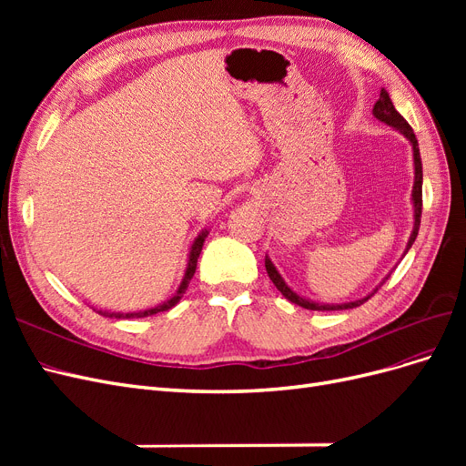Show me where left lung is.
I'll use <instances>...</instances> for the list:
<instances>
[{
	"label": "left lung",
	"mask_w": 466,
	"mask_h": 466,
	"mask_svg": "<svg viewBox=\"0 0 466 466\" xmlns=\"http://www.w3.org/2000/svg\"><path fill=\"white\" fill-rule=\"evenodd\" d=\"M373 115H375L377 120L385 122V124L392 126V128H397L400 134H404L408 139H410L412 149H414V190H412V200H414V229H412V235H410V241H408V247H406V252H408V248L412 247V243L416 241V237H418L420 218H421V180H424V178H421V157H420L418 139H416V134H414V130H412V126L408 124V122L399 115L397 108H394V105H392V101H390L389 93H387L385 89H380L379 101H377L375 106H373ZM264 264H266L268 276H270V279L274 281V286L281 291V295H284V298H286L288 301H291V303H295V305H299V307H303V309H311V311H340V309H354V307H360L361 303H365L370 298H373V295L377 293V289H379L380 286H383V284H380L371 295H368V298H363V299H360V301H351V303H344V305H320V303H313V301H309V299H303V298H299L298 293L291 291V289L286 286V281L281 279V276L278 274L276 266L272 264L270 258L266 257V258H264Z\"/></svg>",
	"instance_id": "left-lung-1"
}]
</instances>
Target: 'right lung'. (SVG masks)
I'll list each match as a JSON object with an SVG mask.
<instances>
[{"instance_id":"add662e5","label":"right lung","mask_w":466,"mask_h":466,"mask_svg":"<svg viewBox=\"0 0 466 466\" xmlns=\"http://www.w3.org/2000/svg\"><path fill=\"white\" fill-rule=\"evenodd\" d=\"M206 237H208V231H202V233L198 235V238H196V241H194V245H192V248H190V258H188V268H187L185 279H182V284H180L178 291L173 295L171 299H167L165 303H161V305H157V307L146 309V311H139V313H126V315H124V313H106V311H96V313H101V315H105V317H115V319H142V317H149V315H157V313L168 311V309L175 307V305L180 301L182 295H185V291L188 289V284H190V279H192V276H194V272H196V264H198V257H200V252H202L204 238H206Z\"/></svg>"}]
</instances>
